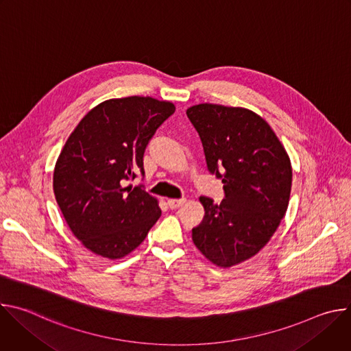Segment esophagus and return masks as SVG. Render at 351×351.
<instances>
[{
	"label": "esophagus",
	"mask_w": 351,
	"mask_h": 351,
	"mask_svg": "<svg viewBox=\"0 0 351 351\" xmlns=\"http://www.w3.org/2000/svg\"><path fill=\"white\" fill-rule=\"evenodd\" d=\"M184 203H186V198H171V199H168V206H169L171 210L180 208Z\"/></svg>",
	"instance_id": "obj_1"
}]
</instances>
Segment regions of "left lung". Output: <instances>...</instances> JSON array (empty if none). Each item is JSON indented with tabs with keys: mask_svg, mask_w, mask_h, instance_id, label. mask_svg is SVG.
<instances>
[{
	"mask_svg": "<svg viewBox=\"0 0 351 351\" xmlns=\"http://www.w3.org/2000/svg\"><path fill=\"white\" fill-rule=\"evenodd\" d=\"M202 140L207 169L223 183L221 204L202 195L204 218L195 247L218 267L256 256L285 217L291 165L271 126L253 111L198 104L186 111Z\"/></svg>",
	"mask_w": 351,
	"mask_h": 351,
	"instance_id": "1",
	"label": "left lung"
}]
</instances>
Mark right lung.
<instances>
[{"mask_svg": "<svg viewBox=\"0 0 351 351\" xmlns=\"http://www.w3.org/2000/svg\"><path fill=\"white\" fill-rule=\"evenodd\" d=\"M175 106L152 97H126L93 108L66 140L54 171V193L72 233L93 253L122 258L161 217L143 184L145 147Z\"/></svg>", "mask_w": 351, "mask_h": 351, "instance_id": "right-lung-1", "label": "right lung"}]
</instances>
